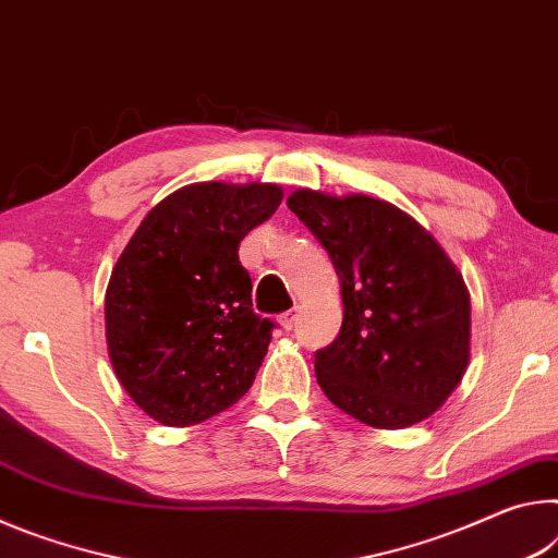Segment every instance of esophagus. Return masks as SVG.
Masks as SVG:
<instances>
[{"mask_svg":"<svg viewBox=\"0 0 558 558\" xmlns=\"http://www.w3.org/2000/svg\"><path fill=\"white\" fill-rule=\"evenodd\" d=\"M296 316H299V314H296V308H294V312H287V314H281V316H279V324L284 326L287 331H291V328L296 326Z\"/></svg>","mask_w":558,"mask_h":558,"instance_id":"1","label":"esophagus"}]
</instances>
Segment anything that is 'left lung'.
I'll list each match as a JSON object with an SVG mask.
<instances>
[{
    "label": "left lung",
    "instance_id": "1",
    "mask_svg": "<svg viewBox=\"0 0 558 558\" xmlns=\"http://www.w3.org/2000/svg\"><path fill=\"white\" fill-rule=\"evenodd\" d=\"M287 205L341 281L339 339L316 351V380L343 413L380 430L423 423L470 363V291L435 236L368 195L301 187Z\"/></svg>",
    "mask_w": 558,
    "mask_h": 558
}]
</instances>
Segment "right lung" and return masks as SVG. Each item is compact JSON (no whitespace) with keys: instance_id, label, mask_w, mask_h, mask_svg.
Here are the masks:
<instances>
[{"instance_id":"1","label":"right lung","mask_w":558,"mask_h":558,"mask_svg":"<svg viewBox=\"0 0 558 558\" xmlns=\"http://www.w3.org/2000/svg\"><path fill=\"white\" fill-rule=\"evenodd\" d=\"M269 182H193L143 217L106 289L116 378L145 415L197 425L252 388L271 328L252 308L240 242L281 203Z\"/></svg>"}]
</instances>
